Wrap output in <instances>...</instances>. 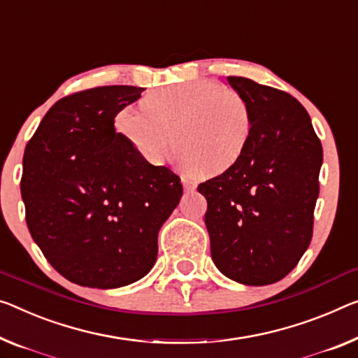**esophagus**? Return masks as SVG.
Segmentation results:
<instances>
[{
    "label": "esophagus",
    "mask_w": 358,
    "mask_h": 358,
    "mask_svg": "<svg viewBox=\"0 0 358 358\" xmlns=\"http://www.w3.org/2000/svg\"><path fill=\"white\" fill-rule=\"evenodd\" d=\"M180 180H182V185H184V190L185 192H190V190H194L195 189V182H194V180H190V179H187V178H182V179H180Z\"/></svg>",
    "instance_id": "34e87169"
}]
</instances>
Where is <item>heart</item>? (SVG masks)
Masks as SVG:
<instances>
[{"instance_id": "obj_1", "label": "heart", "mask_w": 358, "mask_h": 358, "mask_svg": "<svg viewBox=\"0 0 358 358\" xmlns=\"http://www.w3.org/2000/svg\"><path fill=\"white\" fill-rule=\"evenodd\" d=\"M144 110L124 107L117 129L152 164L166 160L169 147L190 171L217 174L243 155L252 133L246 99L216 81L176 85L144 99Z\"/></svg>"}]
</instances>
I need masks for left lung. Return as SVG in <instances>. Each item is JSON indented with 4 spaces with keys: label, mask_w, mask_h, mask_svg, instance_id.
<instances>
[{
    "label": "left lung",
    "mask_w": 358,
    "mask_h": 358,
    "mask_svg": "<svg viewBox=\"0 0 358 358\" xmlns=\"http://www.w3.org/2000/svg\"><path fill=\"white\" fill-rule=\"evenodd\" d=\"M227 81L250 103L252 133L238 162L198 192L208 201L216 267L235 282L262 287L287 277L309 248L322 142L298 99L243 76Z\"/></svg>",
    "instance_id": "1"
}]
</instances>
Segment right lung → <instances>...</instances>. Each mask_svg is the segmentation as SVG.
<instances>
[{"label":"right lung","mask_w":358,"mask_h":358,"mask_svg":"<svg viewBox=\"0 0 358 358\" xmlns=\"http://www.w3.org/2000/svg\"><path fill=\"white\" fill-rule=\"evenodd\" d=\"M144 90L101 86L60 99L25 147L20 194L31 238L81 287L145 277L160 227L182 196L178 174L153 166L115 131L120 110Z\"/></svg>","instance_id":"obj_1"}]
</instances>
